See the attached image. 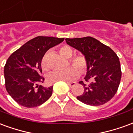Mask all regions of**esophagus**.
I'll use <instances>...</instances> for the list:
<instances>
[{
	"label": "esophagus",
	"instance_id": "34e87169",
	"mask_svg": "<svg viewBox=\"0 0 133 133\" xmlns=\"http://www.w3.org/2000/svg\"><path fill=\"white\" fill-rule=\"evenodd\" d=\"M67 84L69 87H73L76 84V82H67Z\"/></svg>",
	"mask_w": 133,
	"mask_h": 133
}]
</instances>
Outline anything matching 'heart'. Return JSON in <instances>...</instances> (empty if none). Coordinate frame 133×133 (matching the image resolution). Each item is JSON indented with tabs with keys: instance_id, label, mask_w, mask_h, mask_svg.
<instances>
[{
	"instance_id": "1",
	"label": "heart",
	"mask_w": 133,
	"mask_h": 133,
	"mask_svg": "<svg viewBox=\"0 0 133 133\" xmlns=\"http://www.w3.org/2000/svg\"><path fill=\"white\" fill-rule=\"evenodd\" d=\"M59 52L63 57L70 58L73 55L72 49L68 46H63L59 49ZM72 66L66 68L63 70H56L52 71L47 76V80L49 83H56L59 81L69 82L74 80L78 76L79 72L81 74L86 73L89 67V61L87 57L84 55H75L71 59ZM42 68L44 71L48 70V65L46 64V57H42L41 62ZM75 66L74 67L73 66Z\"/></svg>"
}]
</instances>
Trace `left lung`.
<instances>
[{"mask_svg": "<svg viewBox=\"0 0 133 133\" xmlns=\"http://www.w3.org/2000/svg\"><path fill=\"white\" fill-rule=\"evenodd\" d=\"M66 42L85 55L89 61L87 83L79 81L84 92L76 98L89 105H101L115 96L121 82V64L115 52L91 37L66 38Z\"/></svg>", "mask_w": 133, "mask_h": 133, "instance_id": "obj_1", "label": "left lung"}]
</instances>
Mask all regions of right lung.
<instances>
[{
  "label": "right lung",
  "mask_w": 133,
  "mask_h": 133,
  "mask_svg": "<svg viewBox=\"0 0 133 133\" xmlns=\"http://www.w3.org/2000/svg\"><path fill=\"white\" fill-rule=\"evenodd\" d=\"M64 38L38 36L26 42L10 55L4 66L5 89L15 102L24 107L34 108L51 97L53 86L39 85L44 78L41 62L46 52Z\"/></svg>",
  "instance_id": "obj_1"
}]
</instances>
